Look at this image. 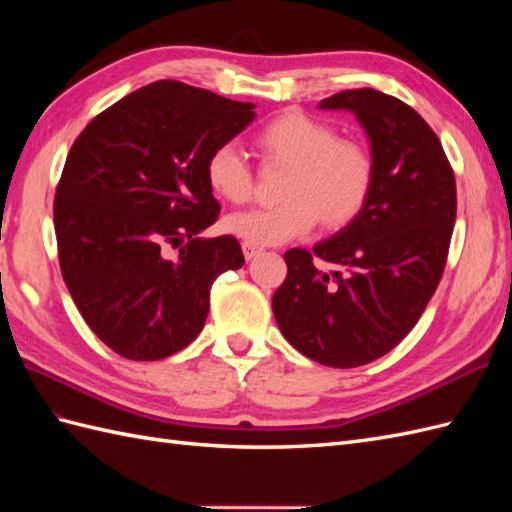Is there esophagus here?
<instances>
[{"mask_svg":"<svg viewBox=\"0 0 512 512\" xmlns=\"http://www.w3.org/2000/svg\"><path fill=\"white\" fill-rule=\"evenodd\" d=\"M242 250H244V257L246 259H253V257H257L259 253H262V246H253V244H242Z\"/></svg>","mask_w":512,"mask_h":512,"instance_id":"obj_1","label":"esophagus"}]
</instances>
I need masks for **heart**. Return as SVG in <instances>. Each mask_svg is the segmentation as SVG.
Returning <instances> with one entry per match:
<instances>
[{
    "instance_id": "heart-1",
    "label": "heart",
    "mask_w": 512,
    "mask_h": 512,
    "mask_svg": "<svg viewBox=\"0 0 512 512\" xmlns=\"http://www.w3.org/2000/svg\"><path fill=\"white\" fill-rule=\"evenodd\" d=\"M255 143L268 162L290 167L277 206L231 213L224 231L253 246H275L312 231L350 224L363 211L374 184V160L354 140L303 112H284L259 127ZM211 191L226 202H244L253 173L233 143L217 145L204 165Z\"/></svg>"
}]
</instances>
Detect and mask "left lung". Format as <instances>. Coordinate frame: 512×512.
<instances>
[{"mask_svg":"<svg viewBox=\"0 0 512 512\" xmlns=\"http://www.w3.org/2000/svg\"><path fill=\"white\" fill-rule=\"evenodd\" d=\"M319 110H343L365 129L372 193L354 220L284 255L288 277L273 297L281 334L328 367H358L405 339L436 292L455 224V178L433 129L378 90H345ZM332 271L313 266V257Z\"/></svg>","mask_w":512,"mask_h":512,"instance_id":"left-lung-1","label":"left lung"}]
</instances>
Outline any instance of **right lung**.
<instances>
[{"instance_id": "obj_1", "label": "right lung", "mask_w": 512, "mask_h": 512, "mask_svg": "<svg viewBox=\"0 0 512 512\" xmlns=\"http://www.w3.org/2000/svg\"><path fill=\"white\" fill-rule=\"evenodd\" d=\"M255 105L178 81L107 107L72 145L54 198L59 264L76 308L129 361H158L204 328L213 281L244 266L204 165L255 121ZM179 246V257L164 255Z\"/></svg>"}]
</instances>
